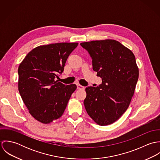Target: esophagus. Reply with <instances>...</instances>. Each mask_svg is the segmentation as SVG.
<instances>
[{
	"mask_svg": "<svg viewBox=\"0 0 160 160\" xmlns=\"http://www.w3.org/2000/svg\"><path fill=\"white\" fill-rule=\"evenodd\" d=\"M77 88H78V89H85V87H84L80 84H78L77 86Z\"/></svg>",
	"mask_w": 160,
	"mask_h": 160,
	"instance_id": "esophagus-1",
	"label": "esophagus"
}]
</instances>
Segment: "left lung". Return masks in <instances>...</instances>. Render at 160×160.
Returning a JSON list of instances; mask_svg holds the SVG:
<instances>
[{"mask_svg":"<svg viewBox=\"0 0 160 160\" xmlns=\"http://www.w3.org/2000/svg\"><path fill=\"white\" fill-rule=\"evenodd\" d=\"M89 53L100 85L86 88L84 104L88 114L98 125L117 121L128 108L134 95L138 68L132 52L113 39L80 44Z\"/></svg>","mask_w":160,"mask_h":160,"instance_id":"obj_1","label":"left lung"}]
</instances>
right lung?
Instances as JSON below:
<instances>
[{"label":"right lung","instance_id":"right-lung-1","mask_svg":"<svg viewBox=\"0 0 160 160\" xmlns=\"http://www.w3.org/2000/svg\"><path fill=\"white\" fill-rule=\"evenodd\" d=\"M78 43L61 42L40 46L30 51L19 65L18 91L29 113L48 124L60 118L76 84L55 81L62 73L69 54Z\"/></svg>","mask_w":160,"mask_h":160}]
</instances>
